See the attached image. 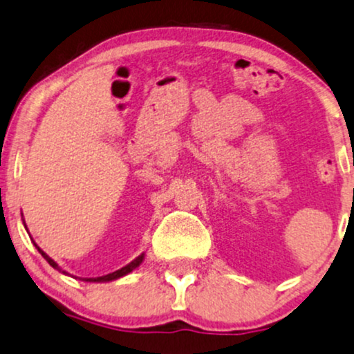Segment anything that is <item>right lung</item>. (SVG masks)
Masks as SVG:
<instances>
[{
	"label": "right lung",
	"mask_w": 354,
	"mask_h": 354,
	"mask_svg": "<svg viewBox=\"0 0 354 354\" xmlns=\"http://www.w3.org/2000/svg\"><path fill=\"white\" fill-rule=\"evenodd\" d=\"M24 221V220H23ZM26 226V225H24ZM26 230H28V228H26ZM34 246H36L37 248V251L39 252H41V254H42V257H44V259H46L47 261V263H49L50 266H52V268H54V269H57V270H59V272H62V274H65V276H71V274H68V272H65V270H62V269H60L59 268V264H57L55 263V261L54 259H52V257H49V256H47L46 254V252H44L42 250H41V248H39L37 246V244L36 243H34ZM142 261H144V252H142V254H139L138 257H136V259H134V261H131V263L129 264H126L124 266V268H121V269H118V270H115V272H111V274H106V276H102V277H84V279H82V281H85V282H110V281H116V279H120V277H123V276H126V274H129V272H133V270L134 269H136V268H139V264H141L142 263Z\"/></svg>",
	"instance_id": "right-lung-1"
}]
</instances>
